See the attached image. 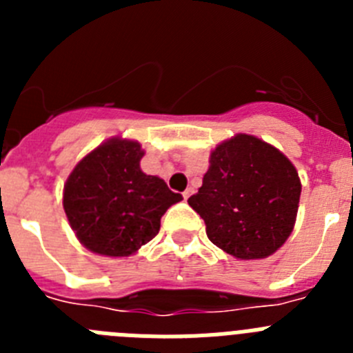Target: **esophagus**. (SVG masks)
Wrapping results in <instances>:
<instances>
[{
    "mask_svg": "<svg viewBox=\"0 0 353 353\" xmlns=\"http://www.w3.org/2000/svg\"><path fill=\"white\" fill-rule=\"evenodd\" d=\"M192 194H194V189H192V187H187L185 191H183V199H189Z\"/></svg>",
    "mask_w": 353,
    "mask_h": 353,
    "instance_id": "obj_1",
    "label": "esophagus"
}]
</instances>
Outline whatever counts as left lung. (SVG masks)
<instances>
[{
	"label": "left lung",
	"instance_id": "left-lung-1",
	"mask_svg": "<svg viewBox=\"0 0 353 353\" xmlns=\"http://www.w3.org/2000/svg\"><path fill=\"white\" fill-rule=\"evenodd\" d=\"M203 185L189 205L207 236L239 260L267 258L293 232L301 179L290 159L256 136L236 134L215 146Z\"/></svg>",
	"mask_w": 353,
	"mask_h": 353
}]
</instances>
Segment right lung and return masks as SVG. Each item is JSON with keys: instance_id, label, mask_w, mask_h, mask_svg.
<instances>
[{"instance_id": "right-lung-1", "label": "right lung", "mask_w": 353, "mask_h": 353, "mask_svg": "<svg viewBox=\"0 0 353 353\" xmlns=\"http://www.w3.org/2000/svg\"><path fill=\"white\" fill-rule=\"evenodd\" d=\"M138 141L111 138L68 174L63 208L81 244L102 256H130L159 233L161 217L182 194L143 173Z\"/></svg>"}]
</instances>
